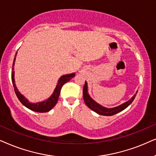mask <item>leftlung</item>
I'll use <instances>...</instances> for the list:
<instances>
[{
  "label": "left lung",
  "instance_id": "8db88e82",
  "mask_svg": "<svg viewBox=\"0 0 156 156\" xmlns=\"http://www.w3.org/2000/svg\"><path fill=\"white\" fill-rule=\"evenodd\" d=\"M137 93H138V91H136V94H135L129 100V101H128L127 102L118 105L117 107L112 108H105L102 106V105L98 104V103L95 102L94 100L91 98L88 93V84H87L86 81L85 82L83 90V95L84 102L86 104L87 106H88L89 108L92 110V111L95 112V113L99 114V115H107V116L113 115L116 113H119L120 111H123L124 109H126V108H127L129 105L131 104V103L133 101V100L136 96Z\"/></svg>",
  "mask_w": 156,
  "mask_h": 156
}]
</instances>
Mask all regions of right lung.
Returning a JSON list of instances; mask_svg holds the SVG:
<instances>
[{
    "label": "right lung",
    "instance_id": "1",
    "mask_svg": "<svg viewBox=\"0 0 156 156\" xmlns=\"http://www.w3.org/2000/svg\"><path fill=\"white\" fill-rule=\"evenodd\" d=\"M16 54H17V53H16L15 55V58H14L13 63V67H12L11 79L12 83H13V85L14 90H15V93L16 95H17L18 100H19L20 103H21L23 105H25L26 108H28V109H30L33 111L38 112V113H46V112L50 111L55 105H56L60 93H61L62 86H63L66 83H67L68 81H69L70 79H72V78L76 76V74L73 73L64 75V76H61V78H59L58 82V84L56 87H55V90L53 91V94L50 96L49 98H48L44 101H42V102H38L36 103H30L28 100H27L26 98L18 91L15 83V79H14V65H15Z\"/></svg>",
    "mask_w": 156,
    "mask_h": 156
}]
</instances>
